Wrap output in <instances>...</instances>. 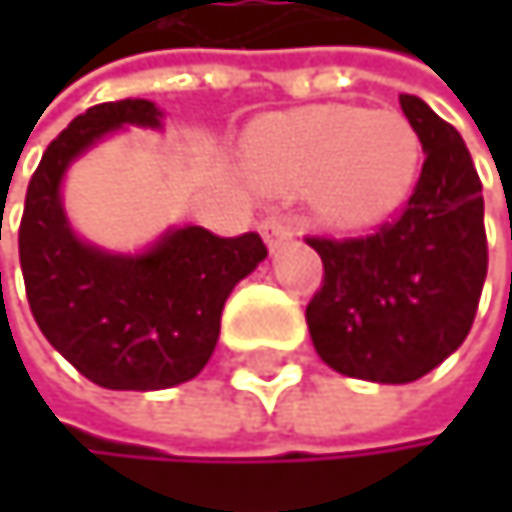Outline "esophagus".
Segmentation results:
<instances>
[{
  "instance_id": "34e87169",
  "label": "esophagus",
  "mask_w": 512,
  "mask_h": 512,
  "mask_svg": "<svg viewBox=\"0 0 512 512\" xmlns=\"http://www.w3.org/2000/svg\"><path fill=\"white\" fill-rule=\"evenodd\" d=\"M293 219L290 216H281V213H272V216H266L263 222H260V234H263V240H266V246L269 249H278L284 240H290L293 237Z\"/></svg>"
}]
</instances>
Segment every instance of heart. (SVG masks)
I'll list each match as a JSON object with an SVG mask.
<instances>
[{
	"mask_svg": "<svg viewBox=\"0 0 512 512\" xmlns=\"http://www.w3.org/2000/svg\"><path fill=\"white\" fill-rule=\"evenodd\" d=\"M421 139L397 109L320 106L260 121L246 165L260 186L293 192L314 183L317 210L335 225H364L409 192Z\"/></svg>",
	"mask_w": 512,
	"mask_h": 512,
	"instance_id": "obj_1",
	"label": "heart"
}]
</instances>
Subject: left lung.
<instances>
[{
    "label": "left lung",
    "mask_w": 512,
    "mask_h": 512,
    "mask_svg": "<svg viewBox=\"0 0 512 512\" xmlns=\"http://www.w3.org/2000/svg\"><path fill=\"white\" fill-rule=\"evenodd\" d=\"M424 165L403 210L367 237H308L323 287L305 308L317 356L370 382H415L471 329L486 281L483 186L462 136L421 97L400 94Z\"/></svg>",
    "instance_id": "obj_1"
}]
</instances>
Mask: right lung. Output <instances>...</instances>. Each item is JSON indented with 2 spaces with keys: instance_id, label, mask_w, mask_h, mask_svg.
<instances>
[{
  "instance_id": "1",
  "label": "right lung",
  "mask_w": 512,
  "mask_h": 512,
  "mask_svg": "<svg viewBox=\"0 0 512 512\" xmlns=\"http://www.w3.org/2000/svg\"><path fill=\"white\" fill-rule=\"evenodd\" d=\"M151 100H115L73 118L41 156L20 222V266L35 323L85 379L112 391L189 382L210 361L225 299L266 257L255 231L216 237L186 225L145 255L82 243L61 207L67 165L124 124L159 127Z\"/></svg>"
}]
</instances>
